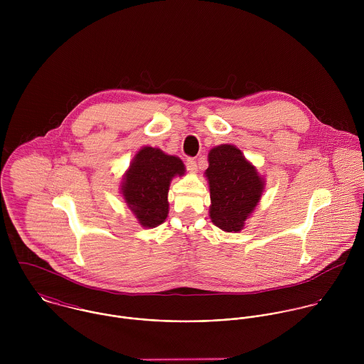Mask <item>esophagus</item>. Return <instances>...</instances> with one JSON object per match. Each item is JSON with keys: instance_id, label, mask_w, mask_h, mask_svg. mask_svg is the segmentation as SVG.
<instances>
[{"instance_id": "1", "label": "esophagus", "mask_w": 364, "mask_h": 364, "mask_svg": "<svg viewBox=\"0 0 364 364\" xmlns=\"http://www.w3.org/2000/svg\"><path fill=\"white\" fill-rule=\"evenodd\" d=\"M186 168L191 172H196L198 171V162L195 161V158H188L186 159Z\"/></svg>"}]
</instances>
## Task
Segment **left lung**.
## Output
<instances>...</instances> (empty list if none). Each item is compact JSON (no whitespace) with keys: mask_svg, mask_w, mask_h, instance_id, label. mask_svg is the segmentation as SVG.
Segmentation results:
<instances>
[{"mask_svg":"<svg viewBox=\"0 0 364 364\" xmlns=\"http://www.w3.org/2000/svg\"><path fill=\"white\" fill-rule=\"evenodd\" d=\"M210 189L211 223L227 232H238L259 203L264 179L257 168L231 144L210 150L205 172Z\"/></svg>","mask_w":364,"mask_h":364,"instance_id":"obj_1","label":"left lung"}]
</instances>
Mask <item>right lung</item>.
Instances as JSON below:
<instances>
[{
  "label": "right lung",
  "instance_id": "obj_1",
  "mask_svg": "<svg viewBox=\"0 0 364 364\" xmlns=\"http://www.w3.org/2000/svg\"><path fill=\"white\" fill-rule=\"evenodd\" d=\"M181 158L168 156L159 149L143 147L123 175L122 195L144 228H154L168 217V191L172 178L182 176Z\"/></svg>",
  "mask_w": 364,
  "mask_h": 364
}]
</instances>
